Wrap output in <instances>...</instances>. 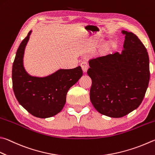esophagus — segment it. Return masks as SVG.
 Listing matches in <instances>:
<instances>
[{
	"label": "esophagus",
	"mask_w": 155,
	"mask_h": 155,
	"mask_svg": "<svg viewBox=\"0 0 155 155\" xmlns=\"http://www.w3.org/2000/svg\"><path fill=\"white\" fill-rule=\"evenodd\" d=\"M81 68H82V70L83 73H86L87 70H88V64H87V62H82L81 64Z\"/></svg>",
	"instance_id": "obj_1"
}]
</instances>
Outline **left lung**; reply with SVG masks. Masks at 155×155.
Here are the masks:
<instances>
[{"label": "left lung", "instance_id": "8db88e82", "mask_svg": "<svg viewBox=\"0 0 155 155\" xmlns=\"http://www.w3.org/2000/svg\"><path fill=\"white\" fill-rule=\"evenodd\" d=\"M121 53L93 59L87 74L91 78L90 100L100 114L120 118L141 104L150 80L146 47L134 33L122 30Z\"/></svg>", "mask_w": 155, "mask_h": 155}]
</instances>
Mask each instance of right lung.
I'll list each match as a JSON object with an SVG mask.
<instances>
[{
    "label": "right lung",
    "instance_id": "1",
    "mask_svg": "<svg viewBox=\"0 0 155 155\" xmlns=\"http://www.w3.org/2000/svg\"><path fill=\"white\" fill-rule=\"evenodd\" d=\"M30 30L17 51L12 68L13 89L19 104L33 116L46 119L60 112L66 101L69 89L83 75L81 66L73 69H59L45 77L32 76L24 66V51Z\"/></svg>",
    "mask_w": 155,
    "mask_h": 155
}]
</instances>
